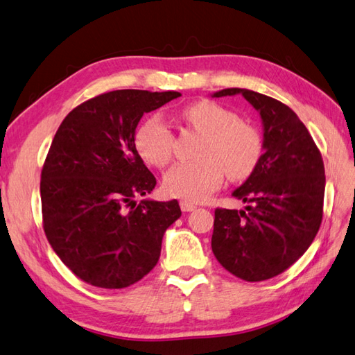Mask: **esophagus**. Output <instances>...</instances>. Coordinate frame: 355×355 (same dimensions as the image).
I'll return each mask as SVG.
<instances>
[{"instance_id": "34e87169", "label": "esophagus", "mask_w": 355, "mask_h": 355, "mask_svg": "<svg viewBox=\"0 0 355 355\" xmlns=\"http://www.w3.org/2000/svg\"><path fill=\"white\" fill-rule=\"evenodd\" d=\"M180 209H182L184 212H190V211H194L196 208V205L193 203V202H190V200H180Z\"/></svg>"}]
</instances>
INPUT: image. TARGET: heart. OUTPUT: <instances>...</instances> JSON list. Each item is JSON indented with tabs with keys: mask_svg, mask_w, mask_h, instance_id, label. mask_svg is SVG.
Listing matches in <instances>:
<instances>
[{
	"mask_svg": "<svg viewBox=\"0 0 355 355\" xmlns=\"http://www.w3.org/2000/svg\"><path fill=\"white\" fill-rule=\"evenodd\" d=\"M184 120L205 137L198 162H180L164 176V190L173 198L198 202L222 184L225 171L231 180L249 178L263 153L255 128L240 123L230 109L214 101H196L184 109ZM137 150L148 164L165 167L173 157L175 135L159 116L146 120L135 135Z\"/></svg>",
	"mask_w": 355,
	"mask_h": 355,
	"instance_id": "1",
	"label": "heart"
}]
</instances>
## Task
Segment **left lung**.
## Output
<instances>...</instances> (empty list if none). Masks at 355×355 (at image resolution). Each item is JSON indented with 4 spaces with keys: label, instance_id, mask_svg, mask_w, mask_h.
<instances>
[{
    "label": "left lung",
    "instance_id": "8db88e82",
    "mask_svg": "<svg viewBox=\"0 0 355 355\" xmlns=\"http://www.w3.org/2000/svg\"><path fill=\"white\" fill-rule=\"evenodd\" d=\"M237 94L261 116L263 155L232 193L248 207L216 209L211 248L227 272L257 282L282 273L310 248L322 222L325 168L310 132L284 103L241 88L212 97Z\"/></svg>",
    "mask_w": 355,
    "mask_h": 355
}]
</instances>
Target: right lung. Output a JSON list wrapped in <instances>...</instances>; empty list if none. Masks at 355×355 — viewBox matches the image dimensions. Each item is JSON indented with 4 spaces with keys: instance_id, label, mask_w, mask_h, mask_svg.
Returning a JSON list of instances; mask_svg holds the SVG:
<instances>
[{
    "instance_id": "add662e5",
    "label": "right lung",
    "mask_w": 355,
    "mask_h": 355,
    "mask_svg": "<svg viewBox=\"0 0 355 355\" xmlns=\"http://www.w3.org/2000/svg\"><path fill=\"white\" fill-rule=\"evenodd\" d=\"M178 97L101 94L73 109L54 135L41 175L44 231L62 263L91 286L124 288L144 278L182 214L178 200L135 202L156 185L135 147L137 125Z\"/></svg>"
}]
</instances>
